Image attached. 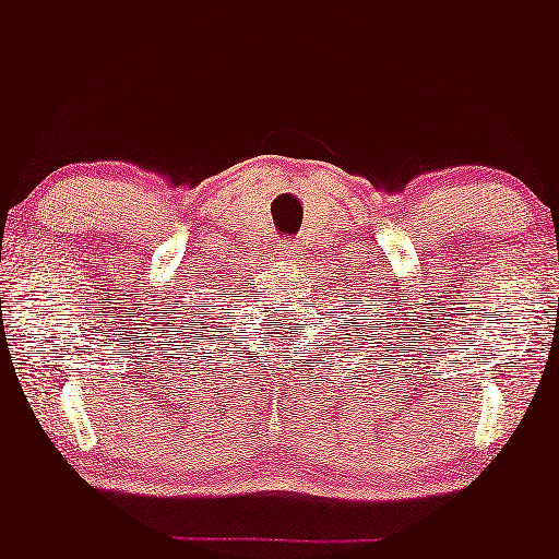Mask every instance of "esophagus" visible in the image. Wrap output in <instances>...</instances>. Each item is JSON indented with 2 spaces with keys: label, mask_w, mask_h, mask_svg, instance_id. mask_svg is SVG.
<instances>
[{
  "label": "esophagus",
  "mask_w": 559,
  "mask_h": 559,
  "mask_svg": "<svg viewBox=\"0 0 559 559\" xmlns=\"http://www.w3.org/2000/svg\"><path fill=\"white\" fill-rule=\"evenodd\" d=\"M274 254L276 260H283V263H296V260L302 257V243L294 240V237H285V240H280V243L274 246Z\"/></svg>",
  "instance_id": "34e87169"
}]
</instances>
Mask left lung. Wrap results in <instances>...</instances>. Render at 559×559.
Listing matches in <instances>:
<instances>
[{"label": "left lung", "mask_w": 559, "mask_h": 559, "mask_svg": "<svg viewBox=\"0 0 559 559\" xmlns=\"http://www.w3.org/2000/svg\"><path fill=\"white\" fill-rule=\"evenodd\" d=\"M372 338H374V335H372Z\"/></svg>", "instance_id": "8db88e82"}]
</instances>
